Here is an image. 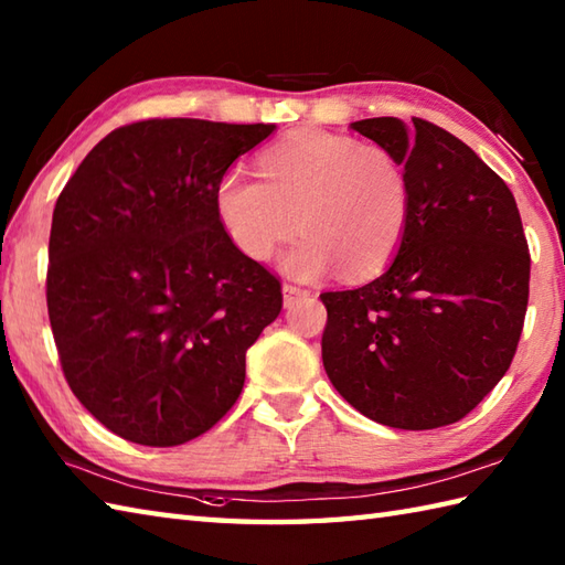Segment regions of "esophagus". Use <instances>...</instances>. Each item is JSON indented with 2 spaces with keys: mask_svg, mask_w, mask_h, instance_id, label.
<instances>
[{
  "mask_svg": "<svg viewBox=\"0 0 565 565\" xmlns=\"http://www.w3.org/2000/svg\"><path fill=\"white\" fill-rule=\"evenodd\" d=\"M281 291H284V306H286V308L294 306V303L298 301V298L310 296V291L301 289V286H294V284H284Z\"/></svg>",
  "mask_w": 565,
  "mask_h": 565,
  "instance_id": "34e87169",
  "label": "esophagus"
}]
</instances>
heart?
Here are the masks:
<instances>
[{
	"instance_id": "heart-1",
	"label": "heart",
	"mask_w": 565,
	"mask_h": 565,
	"mask_svg": "<svg viewBox=\"0 0 565 565\" xmlns=\"http://www.w3.org/2000/svg\"><path fill=\"white\" fill-rule=\"evenodd\" d=\"M259 177L227 170L213 186L225 237L267 262L298 227L279 267L310 281L342 267L350 279L381 271L398 252L413 211L405 167L386 148L326 130H298L257 160Z\"/></svg>"
}]
</instances>
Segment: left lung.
Here are the masks:
<instances>
[{"mask_svg":"<svg viewBox=\"0 0 565 565\" xmlns=\"http://www.w3.org/2000/svg\"><path fill=\"white\" fill-rule=\"evenodd\" d=\"M352 128L405 167L413 211L379 279L320 294L322 366L374 423L451 425L495 388L518 350L530 298L518 203L466 142L423 118H364Z\"/></svg>","mask_w":565,"mask_h":565,"instance_id":"8db88e82","label":"left lung"}]
</instances>
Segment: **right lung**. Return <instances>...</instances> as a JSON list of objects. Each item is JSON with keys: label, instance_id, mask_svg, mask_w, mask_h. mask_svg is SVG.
Listing matches in <instances>:
<instances>
[{"label": "right lung", "instance_id": "right-lung-1", "mask_svg": "<svg viewBox=\"0 0 565 565\" xmlns=\"http://www.w3.org/2000/svg\"><path fill=\"white\" fill-rule=\"evenodd\" d=\"M274 124L152 118L70 177L47 245V316L72 393L114 435L177 447L235 405L281 284L225 237L213 186Z\"/></svg>", "mask_w": 565, "mask_h": 565}]
</instances>
